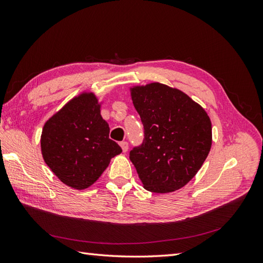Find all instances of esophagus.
<instances>
[{"instance_id":"1","label":"esophagus","mask_w":263,"mask_h":263,"mask_svg":"<svg viewBox=\"0 0 263 263\" xmlns=\"http://www.w3.org/2000/svg\"><path fill=\"white\" fill-rule=\"evenodd\" d=\"M120 146H121V148H122V150H123V153H126V152H127V149H128V144H127V142L123 141V142H121V143H120Z\"/></svg>"}]
</instances>
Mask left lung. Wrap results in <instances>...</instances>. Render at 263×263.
Listing matches in <instances>:
<instances>
[{"label": "left lung", "instance_id": "1", "mask_svg": "<svg viewBox=\"0 0 263 263\" xmlns=\"http://www.w3.org/2000/svg\"><path fill=\"white\" fill-rule=\"evenodd\" d=\"M130 93L144 127L143 143L130 152L143 187L155 193L182 189L208 157L209 115L185 92L164 83L132 86Z\"/></svg>", "mask_w": 263, "mask_h": 263}]
</instances>
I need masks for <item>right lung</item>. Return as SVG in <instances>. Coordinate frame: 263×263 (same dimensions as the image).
<instances>
[{
	"label": "right lung",
	"instance_id": "add662e5",
	"mask_svg": "<svg viewBox=\"0 0 263 263\" xmlns=\"http://www.w3.org/2000/svg\"><path fill=\"white\" fill-rule=\"evenodd\" d=\"M96 93L83 90L45 122L41 136L44 161L59 180L74 190L90 187L110 159L122 153L109 139V126Z\"/></svg>",
	"mask_w": 263,
	"mask_h": 263
}]
</instances>
